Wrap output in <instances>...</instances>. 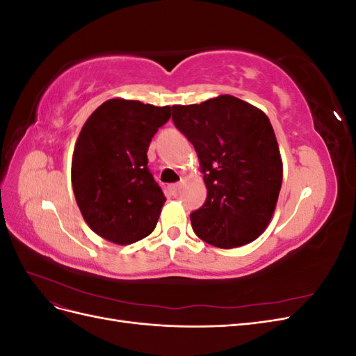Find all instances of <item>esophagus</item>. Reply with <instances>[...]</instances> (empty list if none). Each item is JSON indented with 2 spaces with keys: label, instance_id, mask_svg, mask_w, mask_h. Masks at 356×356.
Instances as JSON below:
<instances>
[{
  "label": "esophagus",
  "instance_id": "34e87169",
  "mask_svg": "<svg viewBox=\"0 0 356 356\" xmlns=\"http://www.w3.org/2000/svg\"><path fill=\"white\" fill-rule=\"evenodd\" d=\"M178 188H179V182H175V184H170V186L168 187V190H169V193H170L172 196H175V195H177Z\"/></svg>",
  "mask_w": 356,
  "mask_h": 356
}]
</instances>
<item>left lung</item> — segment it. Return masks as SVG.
<instances>
[{"label":"left lung","mask_w":356,"mask_h":356,"mask_svg":"<svg viewBox=\"0 0 356 356\" xmlns=\"http://www.w3.org/2000/svg\"><path fill=\"white\" fill-rule=\"evenodd\" d=\"M172 120L195 147L208 196L191 212L193 230L230 250L255 241L270 222L284 166L268 117L232 95L172 106Z\"/></svg>","instance_id":"1"}]
</instances>
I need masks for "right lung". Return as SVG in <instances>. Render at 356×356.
Listing matches in <instances>:
<instances>
[{
	"label": "right lung",
	"mask_w": 356,
	"mask_h": 356,
	"mask_svg": "<svg viewBox=\"0 0 356 356\" xmlns=\"http://www.w3.org/2000/svg\"><path fill=\"white\" fill-rule=\"evenodd\" d=\"M169 118L170 106L114 98L83 124L72 154V190L84 221L101 238L131 245L156 229L166 197L147 166V152Z\"/></svg>",
	"instance_id": "add662e5"
}]
</instances>
